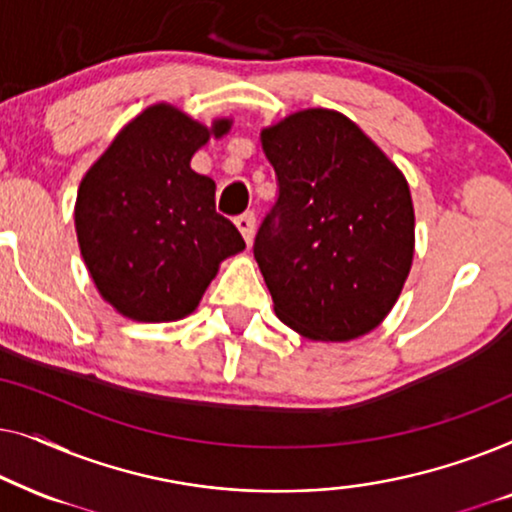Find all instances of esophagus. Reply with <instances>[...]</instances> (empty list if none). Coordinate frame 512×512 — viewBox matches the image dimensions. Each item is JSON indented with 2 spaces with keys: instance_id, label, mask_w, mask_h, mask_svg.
I'll use <instances>...</instances> for the list:
<instances>
[{
  "instance_id": "34e87169",
  "label": "esophagus",
  "mask_w": 512,
  "mask_h": 512,
  "mask_svg": "<svg viewBox=\"0 0 512 512\" xmlns=\"http://www.w3.org/2000/svg\"><path fill=\"white\" fill-rule=\"evenodd\" d=\"M235 226L242 233L244 242H247V244L254 242V233H256V216H254V212H247V214L237 216Z\"/></svg>"
}]
</instances>
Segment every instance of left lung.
<instances>
[{"label": "left lung", "mask_w": 512, "mask_h": 512, "mask_svg": "<svg viewBox=\"0 0 512 512\" xmlns=\"http://www.w3.org/2000/svg\"><path fill=\"white\" fill-rule=\"evenodd\" d=\"M279 195L254 256L275 314L310 340L345 342L396 305L412 254L415 209L403 172L354 121L305 109L263 128Z\"/></svg>", "instance_id": "obj_1"}]
</instances>
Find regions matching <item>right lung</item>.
I'll return each mask as SVG.
<instances>
[{"mask_svg": "<svg viewBox=\"0 0 512 512\" xmlns=\"http://www.w3.org/2000/svg\"><path fill=\"white\" fill-rule=\"evenodd\" d=\"M172 104H153L125 125L79 186L81 256L100 296L135 321H177L198 307L223 258L244 249L216 212V184L191 170L193 153L230 130Z\"/></svg>", "mask_w": 512, "mask_h": 512, "instance_id": "add662e5", "label": "right lung"}]
</instances>
